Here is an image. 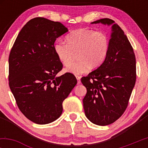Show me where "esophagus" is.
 Returning a JSON list of instances; mask_svg holds the SVG:
<instances>
[{"label": "esophagus", "instance_id": "obj_1", "mask_svg": "<svg viewBox=\"0 0 148 148\" xmlns=\"http://www.w3.org/2000/svg\"><path fill=\"white\" fill-rule=\"evenodd\" d=\"M76 78L77 79V84H79L81 83V78H82V76H79V75H76Z\"/></svg>", "mask_w": 148, "mask_h": 148}]
</instances>
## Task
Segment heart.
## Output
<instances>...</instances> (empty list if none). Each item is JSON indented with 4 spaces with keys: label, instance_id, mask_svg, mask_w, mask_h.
<instances>
[{
    "label": "heart",
    "instance_id": "b5f03b06",
    "mask_svg": "<svg viewBox=\"0 0 148 148\" xmlns=\"http://www.w3.org/2000/svg\"><path fill=\"white\" fill-rule=\"evenodd\" d=\"M65 41L66 44H54V51L64 66L68 65L78 53L79 60L64 69L74 75L88 72L92 66H100L106 60L110 48V38L106 33L87 28L71 32L66 36Z\"/></svg>",
    "mask_w": 148,
    "mask_h": 148
}]
</instances>
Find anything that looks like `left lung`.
<instances>
[{"mask_svg":"<svg viewBox=\"0 0 148 148\" xmlns=\"http://www.w3.org/2000/svg\"><path fill=\"white\" fill-rule=\"evenodd\" d=\"M112 25L110 48L104 62L82 78L87 89L83 99L85 114L94 124L105 126L122 116L136 81V60L133 48L122 29L104 18L93 23Z\"/></svg>","mask_w":148,"mask_h":148,"instance_id":"obj_1","label":"left lung"}]
</instances>
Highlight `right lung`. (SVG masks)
Listing matches in <instances>:
<instances>
[{
    "label": "right lung",
    "instance_id": "right-lung-1",
    "mask_svg": "<svg viewBox=\"0 0 148 148\" xmlns=\"http://www.w3.org/2000/svg\"><path fill=\"white\" fill-rule=\"evenodd\" d=\"M67 32L60 22L34 18L22 28L10 52V89L21 112L36 124L59 118L62 102L77 83L70 73L56 76L62 64L54 53V42Z\"/></svg>",
    "mask_w": 148,
    "mask_h": 148
}]
</instances>
